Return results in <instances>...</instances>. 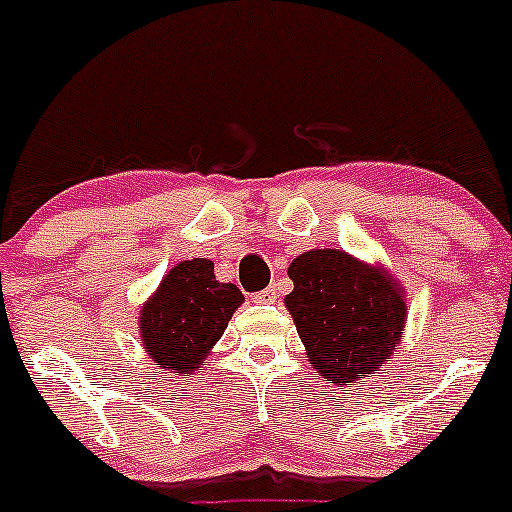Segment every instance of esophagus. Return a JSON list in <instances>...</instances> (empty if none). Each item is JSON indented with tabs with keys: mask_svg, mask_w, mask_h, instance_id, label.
Listing matches in <instances>:
<instances>
[{
	"mask_svg": "<svg viewBox=\"0 0 512 512\" xmlns=\"http://www.w3.org/2000/svg\"><path fill=\"white\" fill-rule=\"evenodd\" d=\"M277 297V287L272 285V287H267V289H262V292H257L255 294V302H272V299Z\"/></svg>",
	"mask_w": 512,
	"mask_h": 512,
	"instance_id": "obj_1",
	"label": "esophagus"
}]
</instances>
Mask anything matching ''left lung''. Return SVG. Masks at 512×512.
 I'll list each match as a JSON object with an SVG mask.
<instances>
[{
  "mask_svg": "<svg viewBox=\"0 0 512 512\" xmlns=\"http://www.w3.org/2000/svg\"><path fill=\"white\" fill-rule=\"evenodd\" d=\"M285 297L309 361L329 384L374 374L394 352L406 322L399 287L342 250H312L289 265Z\"/></svg>",
  "mask_w": 512,
  "mask_h": 512,
  "instance_id": "1",
  "label": "left lung"
}]
</instances>
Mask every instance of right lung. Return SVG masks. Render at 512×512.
<instances>
[{
  "label": "right lung",
  "mask_w": 512,
  "mask_h": 512,
  "mask_svg": "<svg viewBox=\"0 0 512 512\" xmlns=\"http://www.w3.org/2000/svg\"><path fill=\"white\" fill-rule=\"evenodd\" d=\"M242 302L240 289L215 280L210 260L180 262L143 307V347L163 369L188 374L203 364Z\"/></svg>",
  "instance_id": "right-lung-1"
}]
</instances>
